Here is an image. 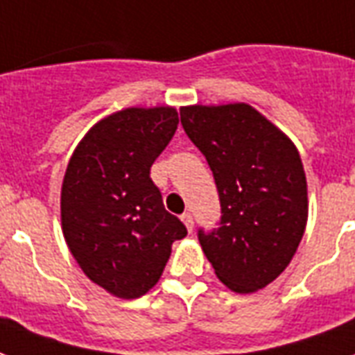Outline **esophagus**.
Masks as SVG:
<instances>
[{
	"label": "esophagus",
	"mask_w": 355,
	"mask_h": 355,
	"mask_svg": "<svg viewBox=\"0 0 355 355\" xmlns=\"http://www.w3.org/2000/svg\"><path fill=\"white\" fill-rule=\"evenodd\" d=\"M180 220L184 222L186 230H188V231H190V233H191V230H193V218H191L190 212H184V214L180 216Z\"/></svg>",
	"instance_id": "obj_1"
}]
</instances>
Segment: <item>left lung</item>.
I'll use <instances>...</instances> for the list:
<instances>
[{
    "instance_id": "left-lung-1",
    "label": "left lung",
    "mask_w": 355,
    "mask_h": 355,
    "mask_svg": "<svg viewBox=\"0 0 355 355\" xmlns=\"http://www.w3.org/2000/svg\"><path fill=\"white\" fill-rule=\"evenodd\" d=\"M180 122L216 182L222 220L199 243L220 282L254 293L295 256L309 218L303 162L284 131L248 103L188 105Z\"/></svg>"
}]
</instances>
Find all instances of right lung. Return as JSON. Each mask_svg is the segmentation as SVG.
Returning a JSON list of instances; mask_svg holds the SVG:
<instances>
[{"label": "right lung", "instance_id": "add662e5", "mask_svg": "<svg viewBox=\"0 0 355 355\" xmlns=\"http://www.w3.org/2000/svg\"><path fill=\"white\" fill-rule=\"evenodd\" d=\"M175 107H128L92 125L73 150L60 198L62 231L92 282L118 299L157 284L184 224L165 211L150 167L175 135Z\"/></svg>", "mask_w": 355, "mask_h": 355}]
</instances>
